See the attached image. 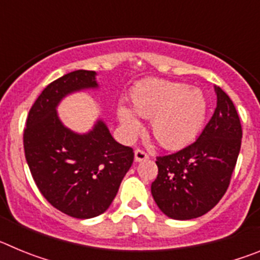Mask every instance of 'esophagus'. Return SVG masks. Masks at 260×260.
<instances>
[{"label": "esophagus", "instance_id": "34e87169", "mask_svg": "<svg viewBox=\"0 0 260 260\" xmlns=\"http://www.w3.org/2000/svg\"><path fill=\"white\" fill-rule=\"evenodd\" d=\"M134 157H135V161H143V160H147V158H150L148 153L144 152L143 150H135L134 152Z\"/></svg>", "mask_w": 260, "mask_h": 260}]
</instances>
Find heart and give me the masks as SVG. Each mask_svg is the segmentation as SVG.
Wrapping results in <instances>:
<instances>
[{"instance_id":"1","label":"heart","mask_w":260,"mask_h":260,"mask_svg":"<svg viewBox=\"0 0 260 260\" xmlns=\"http://www.w3.org/2000/svg\"><path fill=\"white\" fill-rule=\"evenodd\" d=\"M134 113L151 118V134L168 150L185 147L197 137L207 113V100L198 88L167 79H148L138 84L132 92ZM132 110L118 108V118L127 134L141 130Z\"/></svg>"}]
</instances>
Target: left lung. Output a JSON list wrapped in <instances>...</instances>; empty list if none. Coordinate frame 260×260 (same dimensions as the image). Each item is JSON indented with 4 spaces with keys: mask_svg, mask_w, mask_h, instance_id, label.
Listing matches in <instances>:
<instances>
[{
    "mask_svg": "<svg viewBox=\"0 0 260 260\" xmlns=\"http://www.w3.org/2000/svg\"><path fill=\"white\" fill-rule=\"evenodd\" d=\"M217 105L194 143L157 156L158 173L151 192L162 213L190 220L212 210L231 183L241 150L242 127L233 102L215 87Z\"/></svg>",
    "mask_w": 260,
    "mask_h": 260,
    "instance_id": "left-lung-1",
    "label": "left lung"
}]
</instances>
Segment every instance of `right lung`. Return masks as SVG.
I'll list each match as a JSON object with an SVG mask.
<instances>
[{"mask_svg":"<svg viewBox=\"0 0 260 260\" xmlns=\"http://www.w3.org/2000/svg\"><path fill=\"white\" fill-rule=\"evenodd\" d=\"M96 73L77 70L48 84L29 109L23 146L27 164L45 199L75 219H91L109 208L134 161L132 147L113 139L99 119L87 134L62 125L57 105L66 95L96 88Z\"/></svg>","mask_w":260,"mask_h":260,"instance_id":"right-lung-1","label":"right lung"}]
</instances>
